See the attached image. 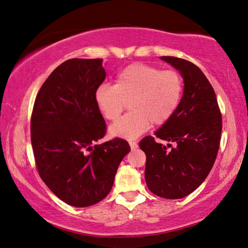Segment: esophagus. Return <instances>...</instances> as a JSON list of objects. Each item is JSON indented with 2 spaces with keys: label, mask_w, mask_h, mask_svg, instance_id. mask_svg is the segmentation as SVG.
<instances>
[{
  "label": "esophagus",
  "mask_w": 248,
  "mask_h": 248,
  "mask_svg": "<svg viewBox=\"0 0 248 248\" xmlns=\"http://www.w3.org/2000/svg\"><path fill=\"white\" fill-rule=\"evenodd\" d=\"M129 144H130V148L131 149H137V148H138V143H137L136 141H129Z\"/></svg>",
  "instance_id": "1"
}]
</instances>
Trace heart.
Wrapping results in <instances>:
<instances>
[{"label": "heart", "mask_w": 248, "mask_h": 248, "mask_svg": "<svg viewBox=\"0 0 248 248\" xmlns=\"http://www.w3.org/2000/svg\"><path fill=\"white\" fill-rule=\"evenodd\" d=\"M183 95L182 76L175 70L133 62L117 75L115 85L101 84L95 103L106 119L115 121L124 110L131 112L110 127L112 136L135 139L153 125L167 124L178 109Z\"/></svg>", "instance_id": "heart-1"}]
</instances>
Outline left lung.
<instances>
[{
    "instance_id": "8db88e82",
    "label": "left lung",
    "mask_w": 248,
    "mask_h": 248,
    "mask_svg": "<svg viewBox=\"0 0 248 248\" xmlns=\"http://www.w3.org/2000/svg\"><path fill=\"white\" fill-rule=\"evenodd\" d=\"M161 60L182 75L183 96L173 117L155 137H144L139 145L147 156L144 178L149 190L160 198L182 199L201 186L213 167L221 141L222 115L214 89L198 66L173 56ZM155 138L169 140L170 149L156 143Z\"/></svg>"
}]
</instances>
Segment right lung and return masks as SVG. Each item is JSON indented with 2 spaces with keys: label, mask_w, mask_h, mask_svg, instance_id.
Segmentation results:
<instances>
[{
  "label": "right lung",
  "mask_w": 248,
  "mask_h": 248,
  "mask_svg": "<svg viewBox=\"0 0 248 248\" xmlns=\"http://www.w3.org/2000/svg\"><path fill=\"white\" fill-rule=\"evenodd\" d=\"M105 78L101 58L68 60L49 75L34 103L31 140L38 174L72 206L104 200L130 151L120 138L96 144L107 130L93 97Z\"/></svg>",
  "instance_id": "right-lung-1"
}]
</instances>
